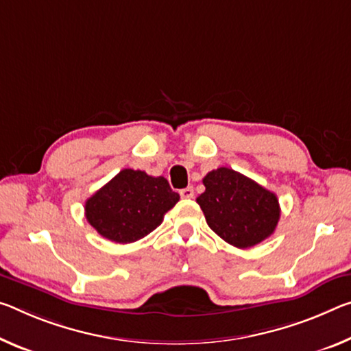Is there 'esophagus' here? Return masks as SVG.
Here are the masks:
<instances>
[{
  "label": "esophagus",
  "mask_w": 351,
  "mask_h": 351,
  "mask_svg": "<svg viewBox=\"0 0 351 351\" xmlns=\"http://www.w3.org/2000/svg\"><path fill=\"white\" fill-rule=\"evenodd\" d=\"M180 195H181V198H184V199H191V198H193V189L192 187L181 189Z\"/></svg>",
  "instance_id": "1"
}]
</instances>
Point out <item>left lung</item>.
I'll return each instance as SVG.
<instances>
[{
	"label": "left lung",
	"mask_w": 351,
	"mask_h": 351,
	"mask_svg": "<svg viewBox=\"0 0 351 351\" xmlns=\"http://www.w3.org/2000/svg\"><path fill=\"white\" fill-rule=\"evenodd\" d=\"M203 184L197 203L210 230L230 245L250 248L274 234L281 214L274 192L228 167L209 171Z\"/></svg>",
	"instance_id": "obj_1"
}]
</instances>
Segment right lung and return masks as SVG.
Returning a JSON list of instances; mask_svg holds the SVG:
<instances>
[{
    "mask_svg": "<svg viewBox=\"0 0 351 351\" xmlns=\"http://www.w3.org/2000/svg\"><path fill=\"white\" fill-rule=\"evenodd\" d=\"M180 202L164 176L125 169L86 202V219L98 234L117 243L145 237Z\"/></svg>",
    "mask_w": 351,
    "mask_h": 351,
    "instance_id": "add662e5",
    "label": "right lung"
}]
</instances>
